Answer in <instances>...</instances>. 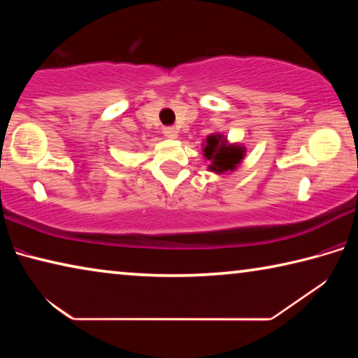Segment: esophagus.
I'll use <instances>...</instances> for the list:
<instances>
[{
  "label": "esophagus",
  "instance_id": "34e87169",
  "mask_svg": "<svg viewBox=\"0 0 358 358\" xmlns=\"http://www.w3.org/2000/svg\"><path fill=\"white\" fill-rule=\"evenodd\" d=\"M164 136L167 138H177L178 137V129L177 128H172V126H167V128H164Z\"/></svg>",
  "mask_w": 358,
  "mask_h": 358
}]
</instances>
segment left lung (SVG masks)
I'll use <instances>...</instances> for the list:
<instances>
[{
  "label": "left lung",
  "mask_w": 358,
  "mask_h": 358,
  "mask_svg": "<svg viewBox=\"0 0 358 358\" xmlns=\"http://www.w3.org/2000/svg\"><path fill=\"white\" fill-rule=\"evenodd\" d=\"M202 153L210 162L208 171L221 175L232 172L240 166L246 155V148L237 143H229L226 136L216 132L205 138Z\"/></svg>",
  "instance_id": "1"
}]
</instances>
